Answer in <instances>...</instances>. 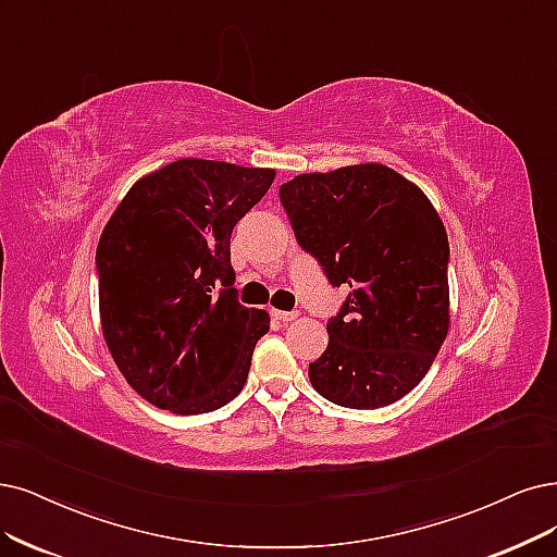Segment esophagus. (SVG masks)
I'll list each match as a JSON object with an SVG mask.
<instances>
[{
  "label": "esophagus",
  "instance_id": "1",
  "mask_svg": "<svg viewBox=\"0 0 557 557\" xmlns=\"http://www.w3.org/2000/svg\"><path fill=\"white\" fill-rule=\"evenodd\" d=\"M273 319L280 323H292L298 319V312H282V310H273Z\"/></svg>",
  "mask_w": 557,
  "mask_h": 557
}]
</instances>
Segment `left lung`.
Returning a JSON list of instances; mask_svg holds the SVG:
<instances>
[{"instance_id": "left-lung-1", "label": "left lung", "mask_w": 557, "mask_h": 557, "mask_svg": "<svg viewBox=\"0 0 557 557\" xmlns=\"http://www.w3.org/2000/svg\"><path fill=\"white\" fill-rule=\"evenodd\" d=\"M280 199L298 243L351 294L310 362L317 393L372 410L413 389L449 331V243L434 203L381 162L298 174Z\"/></svg>"}]
</instances>
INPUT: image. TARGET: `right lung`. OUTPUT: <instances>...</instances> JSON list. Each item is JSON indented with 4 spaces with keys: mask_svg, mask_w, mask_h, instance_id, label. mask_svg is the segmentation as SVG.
Here are the masks:
<instances>
[{
    "mask_svg": "<svg viewBox=\"0 0 557 557\" xmlns=\"http://www.w3.org/2000/svg\"><path fill=\"white\" fill-rule=\"evenodd\" d=\"M273 181L268 168L183 158L135 181L102 230V337L156 408L211 413L243 389L271 317L234 298L230 238Z\"/></svg>",
    "mask_w": 557,
    "mask_h": 557,
    "instance_id": "obj_1",
    "label": "right lung"
}]
</instances>
